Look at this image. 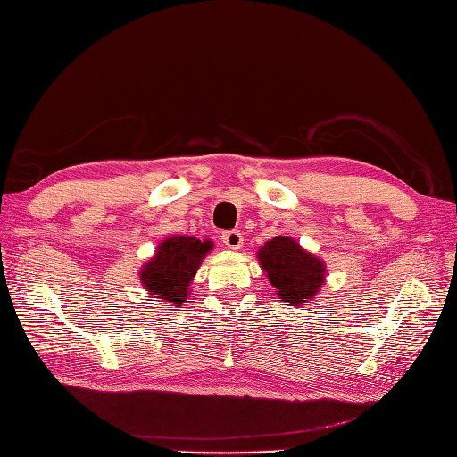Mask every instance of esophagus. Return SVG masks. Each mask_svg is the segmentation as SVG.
I'll use <instances>...</instances> for the list:
<instances>
[{
    "instance_id": "obj_1",
    "label": "esophagus",
    "mask_w": 457,
    "mask_h": 457,
    "mask_svg": "<svg viewBox=\"0 0 457 457\" xmlns=\"http://www.w3.org/2000/svg\"><path fill=\"white\" fill-rule=\"evenodd\" d=\"M223 244L228 247V250H240L242 244H244V237L240 230H228L223 234Z\"/></svg>"
}]
</instances>
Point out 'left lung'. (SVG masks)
Listing matches in <instances>:
<instances>
[{"instance_id": "8db88e82", "label": "left lung", "mask_w": 457, "mask_h": 457, "mask_svg": "<svg viewBox=\"0 0 457 457\" xmlns=\"http://www.w3.org/2000/svg\"><path fill=\"white\" fill-rule=\"evenodd\" d=\"M257 261L267 272L278 299L299 307L312 301L326 282V265L320 257L301 247L292 237H276L259 247Z\"/></svg>"}]
</instances>
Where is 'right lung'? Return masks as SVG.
Returning a JSON list of instances; mask_svg holds the SVG:
<instances>
[{
  "label": "right lung",
  "instance_id": "add662e5",
  "mask_svg": "<svg viewBox=\"0 0 457 457\" xmlns=\"http://www.w3.org/2000/svg\"><path fill=\"white\" fill-rule=\"evenodd\" d=\"M212 250V240H198L196 237H183V234L163 238L156 247V253L145 261L139 270L141 286L150 297H154L150 301L183 307L196 270Z\"/></svg>",
  "mask_w": 457,
  "mask_h": 457
}]
</instances>
